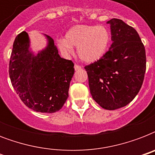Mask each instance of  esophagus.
Returning a JSON list of instances; mask_svg holds the SVG:
<instances>
[{
    "mask_svg": "<svg viewBox=\"0 0 155 155\" xmlns=\"http://www.w3.org/2000/svg\"><path fill=\"white\" fill-rule=\"evenodd\" d=\"M74 68H75V71H78V70H80V69H81V67H80V66H79V65H77V64H75Z\"/></svg>",
    "mask_w": 155,
    "mask_h": 155,
    "instance_id": "34e87169",
    "label": "esophagus"
}]
</instances>
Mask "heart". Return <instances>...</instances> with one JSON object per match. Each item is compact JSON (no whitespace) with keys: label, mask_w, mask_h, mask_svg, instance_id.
<instances>
[{"label":"heart","mask_w":155,"mask_h":155,"mask_svg":"<svg viewBox=\"0 0 155 155\" xmlns=\"http://www.w3.org/2000/svg\"><path fill=\"white\" fill-rule=\"evenodd\" d=\"M108 29L102 25H76L66 32L65 38L58 40V48L63 54L72 53L77 47L79 58L85 63H94L105 55L110 44Z\"/></svg>","instance_id":"b5f03b06"}]
</instances>
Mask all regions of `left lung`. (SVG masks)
Listing matches in <instances>:
<instances>
[{
  "label": "left lung",
  "mask_w": 155,
  "mask_h": 155,
  "mask_svg": "<svg viewBox=\"0 0 155 155\" xmlns=\"http://www.w3.org/2000/svg\"><path fill=\"white\" fill-rule=\"evenodd\" d=\"M107 23L113 43L101 59L84 68L93 100L104 109L115 110L127 105L140 91L147 58L135 29L117 18Z\"/></svg>",
  "instance_id": "8db88e82"
}]
</instances>
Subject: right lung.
<instances>
[{
    "label": "right lung",
    "mask_w": 155,
    "mask_h": 155,
    "mask_svg": "<svg viewBox=\"0 0 155 155\" xmlns=\"http://www.w3.org/2000/svg\"><path fill=\"white\" fill-rule=\"evenodd\" d=\"M45 36L47 47L35 54L29 35L19 34L13 42L8 72L13 88L28 108L53 113L68 99L75 69L71 61L61 58L51 38Z\"/></svg>",
    "instance_id": "obj_1"
}]
</instances>
